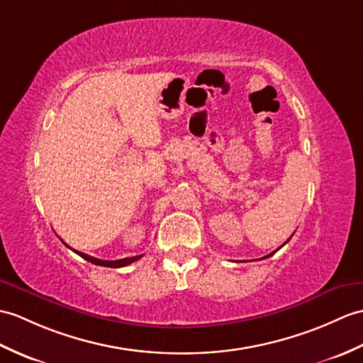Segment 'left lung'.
Instances as JSON below:
<instances>
[{"mask_svg":"<svg viewBox=\"0 0 363 363\" xmlns=\"http://www.w3.org/2000/svg\"><path fill=\"white\" fill-rule=\"evenodd\" d=\"M286 242H288V241H286ZM278 249H280V247H278ZM278 249H277V250H278ZM277 250H275V252H277ZM275 252H272V254H269V255H266V257H264V258H269V257H272V255H274V254H275Z\"/></svg>","mask_w":363,"mask_h":363,"instance_id":"obj_1","label":"left lung"}]
</instances>
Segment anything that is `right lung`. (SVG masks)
I'll use <instances>...</instances> for the list:
<instances>
[{
    "mask_svg": "<svg viewBox=\"0 0 363 363\" xmlns=\"http://www.w3.org/2000/svg\"><path fill=\"white\" fill-rule=\"evenodd\" d=\"M66 246H67V244H66ZM67 247H69V246H67ZM74 252L77 255H80L82 258H85L86 261H89V263L97 264V266H105V267H123V266H128V264L134 263V261H138L139 258H142V255H136V257H128V258H122V259L108 261V259H99V258H94V257H91V255H86V254H83V252H79V250H74Z\"/></svg>",
    "mask_w": 363,
    "mask_h": 363,
    "instance_id": "1",
    "label": "right lung"
}]
</instances>
